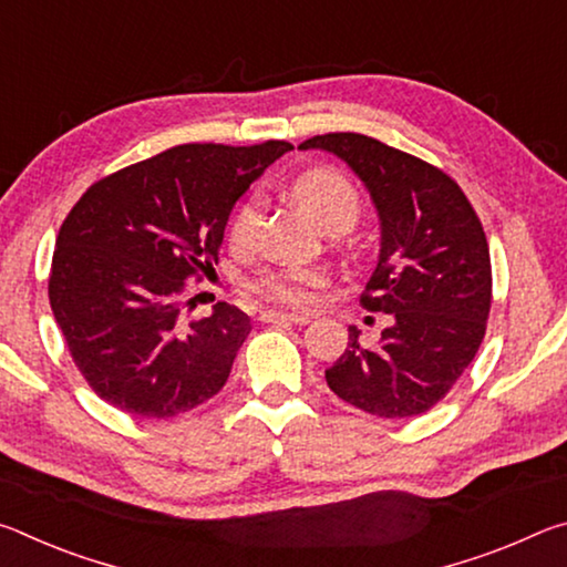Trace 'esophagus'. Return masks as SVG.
<instances>
[{
  "mask_svg": "<svg viewBox=\"0 0 567 567\" xmlns=\"http://www.w3.org/2000/svg\"><path fill=\"white\" fill-rule=\"evenodd\" d=\"M262 322H272V324H307V322H310V315L267 310V312H262Z\"/></svg>",
  "mask_w": 567,
  "mask_h": 567,
  "instance_id": "esophagus-1",
  "label": "esophagus"
}]
</instances>
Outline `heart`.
Listing matches in <instances>:
<instances>
[{"label":"heart","mask_w":567,"mask_h":567,"mask_svg":"<svg viewBox=\"0 0 567 567\" xmlns=\"http://www.w3.org/2000/svg\"><path fill=\"white\" fill-rule=\"evenodd\" d=\"M292 197L302 205L315 223L328 233H344L360 217V195L352 182L332 167H312L302 172L292 182ZM262 219V203L257 197H247L233 219V239L237 245L252 243ZM320 287H324V275L312 267H287V270H270L260 275L252 285L257 295L267 300L307 307L318 300Z\"/></svg>","instance_id":"1"}]
</instances>
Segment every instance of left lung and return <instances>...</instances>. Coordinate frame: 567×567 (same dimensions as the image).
Wrapping results in <instances>:
<instances>
[{
  "mask_svg": "<svg viewBox=\"0 0 567 567\" xmlns=\"http://www.w3.org/2000/svg\"><path fill=\"white\" fill-rule=\"evenodd\" d=\"M300 150L348 162L382 225L380 260L360 302L390 324L368 348L350 328L348 350L324 380L375 417L422 415L453 390L485 338L493 270L483 225L453 177L368 134H318Z\"/></svg>",
  "mask_w": 567,
  "mask_h": 567,
  "instance_id": "8db88e82",
  "label": "left lung"
}]
</instances>
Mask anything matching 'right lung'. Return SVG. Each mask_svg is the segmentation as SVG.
I'll return each mask as SVG.
<instances>
[{
	"label": "right lung",
	"instance_id": "add662e5",
	"mask_svg": "<svg viewBox=\"0 0 567 567\" xmlns=\"http://www.w3.org/2000/svg\"><path fill=\"white\" fill-rule=\"evenodd\" d=\"M290 150L285 140L179 145L94 182L70 209L52 255L50 305L102 400L167 420L225 388L252 324L227 302L187 320V280L215 272L235 203Z\"/></svg>",
	"mask_w": 567,
	"mask_h": 567
}]
</instances>
